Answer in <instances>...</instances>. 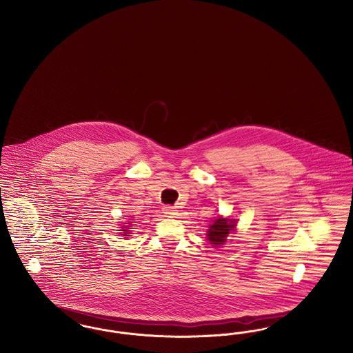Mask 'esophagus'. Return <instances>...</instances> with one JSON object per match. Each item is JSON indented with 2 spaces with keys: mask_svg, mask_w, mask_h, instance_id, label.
Listing matches in <instances>:
<instances>
[{
  "mask_svg": "<svg viewBox=\"0 0 353 353\" xmlns=\"http://www.w3.org/2000/svg\"><path fill=\"white\" fill-rule=\"evenodd\" d=\"M163 213H164L167 217H174V216H177V210H176V208H173V206H164V208H163Z\"/></svg>",
  "mask_w": 353,
  "mask_h": 353,
  "instance_id": "34e87169",
  "label": "esophagus"
}]
</instances>
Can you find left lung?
I'll return each instance as SVG.
<instances>
[{"label": "left lung", "mask_w": 353, "mask_h": 353, "mask_svg": "<svg viewBox=\"0 0 353 353\" xmlns=\"http://www.w3.org/2000/svg\"><path fill=\"white\" fill-rule=\"evenodd\" d=\"M234 223L230 219H219L208 230V239L213 245H222L226 241L228 234L234 229Z\"/></svg>", "instance_id": "left-lung-1"}]
</instances>
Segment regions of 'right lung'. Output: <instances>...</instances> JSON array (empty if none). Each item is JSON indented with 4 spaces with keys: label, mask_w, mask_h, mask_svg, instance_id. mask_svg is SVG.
I'll return each mask as SVG.
<instances>
[{
    "label": "right lung",
    "mask_w": 353,
    "mask_h": 353,
    "mask_svg": "<svg viewBox=\"0 0 353 353\" xmlns=\"http://www.w3.org/2000/svg\"><path fill=\"white\" fill-rule=\"evenodd\" d=\"M121 232H123V233H124V234H123V235L127 234V233H125V232H127V230H121Z\"/></svg>",
    "instance_id": "1"
}]
</instances>
